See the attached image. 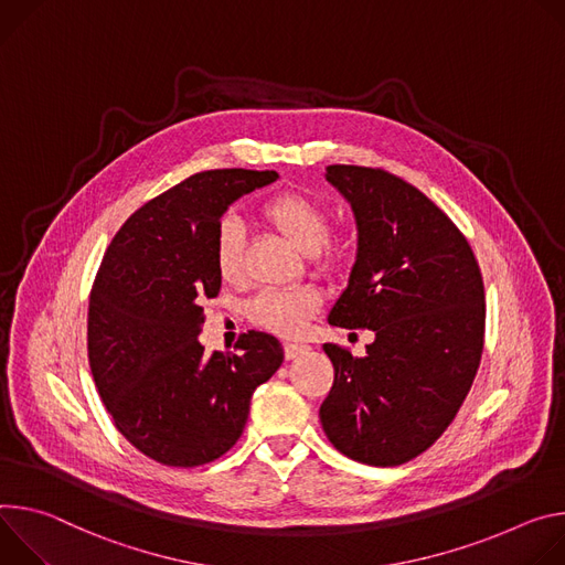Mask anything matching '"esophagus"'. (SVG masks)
Instances as JSON below:
<instances>
[{
  "label": "esophagus",
  "mask_w": 565,
  "mask_h": 565,
  "mask_svg": "<svg viewBox=\"0 0 565 565\" xmlns=\"http://www.w3.org/2000/svg\"><path fill=\"white\" fill-rule=\"evenodd\" d=\"M307 350H309V345H302V343H285V356L287 359H296L298 354H302Z\"/></svg>",
  "instance_id": "1"
}]
</instances>
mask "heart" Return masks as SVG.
<instances>
[{
  "label": "heart",
  "instance_id": "obj_1",
  "mask_svg": "<svg viewBox=\"0 0 565 565\" xmlns=\"http://www.w3.org/2000/svg\"><path fill=\"white\" fill-rule=\"evenodd\" d=\"M260 215L302 254L317 260L319 269L339 265L343 248L330 237L332 217L323 202L300 191H285L260 206ZM215 269L222 280L239 282L244 278V228L237 220L226 217L217 224L213 242ZM323 305V296L311 289L263 291L246 307L248 321L280 337H298Z\"/></svg>",
  "mask_w": 565,
  "mask_h": 565
}]
</instances>
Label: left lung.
<instances>
[{"instance_id":"obj_1","label":"left lung","mask_w":565,"mask_h":565,"mask_svg":"<svg viewBox=\"0 0 565 565\" xmlns=\"http://www.w3.org/2000/svg\"><path fill=\"white\" fill-rule=\"evenodd\" d=\"M352 204L359 254L330 326L372 330L365 356L323 350L334 384L319 417L330 443L372 467L424 454L460 411L484 345V285L451 217L406 179L365 166H330Z\"/></svg>"}]
</instances>
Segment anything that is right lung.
<instances>
[{
  "label": "right lung",
  "instance_id": "obj_1",
  "mask_svg": "<svg viewBox=\"0 0 565 565\" xmlns=\"http://www.w3.org/2000/svg\"><path fill=\"white\" fill-rule=\"evenodd\" d=\"M276 179L274 170L198 172L135 211L105 248L89 294V367L118 433L166 467L222 458L239 440L250 395L285 359L278 339L256 330L233 352L200 343L204 300L222 287L220 217Z\"/></svg>",
  "mask_w": 565,
  "mask_h": 565
}]
</instances>
